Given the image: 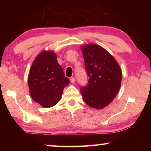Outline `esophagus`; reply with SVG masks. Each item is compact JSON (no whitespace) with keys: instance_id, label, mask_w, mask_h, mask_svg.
Masks as SVG:
<instances>
[{"instance_id":"esophagus-1","label":"esophagus","mask_w":151,"mask_h":151,"mask_svg":"<svg viewBox=\"0 0 151 151\" xmlns=\"http://www.w3.org/2000/svg\"><path fill=\"white\" fill-rule=\"evenodd\" d=\"M70 83H75V77H70Z\"/></svg>"}]
</instances>
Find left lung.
<instances>
[{
    "label": "left lung",
    "mask_w": 151,
    "mask_h": 151,
    "mask_svg": "<svg viewBox=\"0 0 151 151\" xmlns=\"http://www.w3.org/2000/svg\"><path fill=\"white\" fill-rule=\"evenodd\" d=\"M87 85L81 86L83 101L94 109L111 103L121 87L122 73L114 57L103 47L88 45L82 47Z\"/></svg>",
    "instance_id": "1"
}]
</instances>
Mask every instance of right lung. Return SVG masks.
<instances>
[{
  "mask_svg": "<svg viewBox=\"0 0 151 151\" xmlns=\"http://www.w3.org/2000/svg\"><path fill=\"white\" fill-rule=\"evenodd\" d=\"M32 99L43 107H51L60 101L63 89L69 84L55 53L43 51L37 56L28 78Z\"/></svg>",
  "mask_w": 151,
  "mask_h": 151,
  "instance_id": "1",
  "label": "right lung"
}]
</instances>
